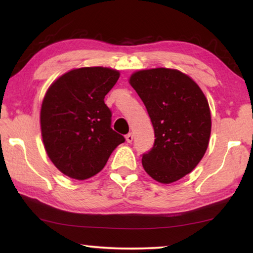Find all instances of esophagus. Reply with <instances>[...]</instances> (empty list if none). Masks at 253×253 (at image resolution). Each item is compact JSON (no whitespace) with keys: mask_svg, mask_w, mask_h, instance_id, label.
<instances>
[{"mask_svg":"<svg viewBox=\"0 0 253 253\" xmlns=\"http://www.w3.org/2000/svg\"><path fill=\"white\" fill-rule=\"evenodd\" d=\"M126 140H127V143H131L132 140H134V134H132V132L127 134L126 135Z\"/></svg>","mask_w":253,"mask_h":253,"instance_id":"1","label":"esophagus"}]
</instances>
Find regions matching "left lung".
Here are the masks:
<instances>
[{
  "label": "left lung",
  "mask_w": 253,
  "mask_h": 253,
  "mask_svg": "<svg viewBox=\"0 0 253 253\" xmlns=\"http://www.w3.org/2000/svg\"><path fill=\"white\" fill-rule=\"evenodd\" d=\"M129 84L151 118L155 142L143 154V168L169 184L191 173L207 152L211 113L203 91L183 72L156 68L132 74Z\"/></svg>",
  "instance_id": "8db88e82"
}]
</instances>
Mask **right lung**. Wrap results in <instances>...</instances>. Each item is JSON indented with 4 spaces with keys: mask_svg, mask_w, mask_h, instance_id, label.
Here are the masks:
<instances>
[{
    "mask_svg": "<svg viewBox=\"0 0 253 253\" xmlns=\"http://www.w3.org/2000/svg\"><path fill=\"white\" fill-rule=\"evenodd\" d=\"M119 78L117 70L85 67L62 75L50 85L41 106L44 148L60 172L87 179L105 168L124 136L111 128L105 96Z\"/></svg>",
    "mask_w": 253,
    "mask_h": 253,
    "instance_id": "1",
    "label": "right lung"
}]
</instances>
